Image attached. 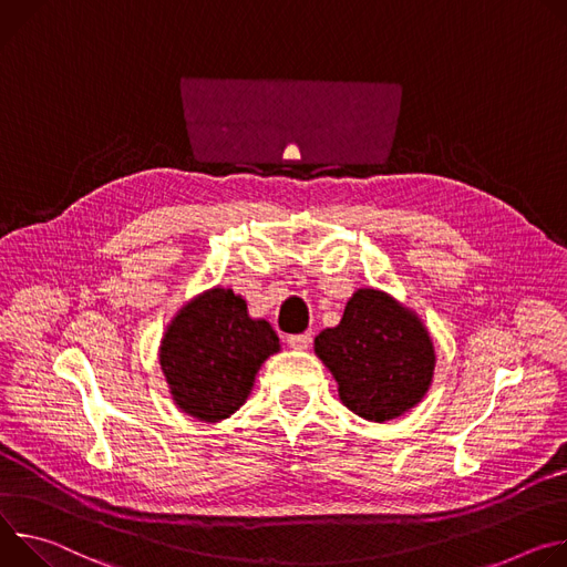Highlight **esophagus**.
Masks as SVG:
<instances>
[{
    "label": "esophagus",
    "instance_id": "esophagus-1",
    "mask_svg": "<svg viewBox=\"0 0 567 567\" xmlns=\"http://www.w3.org/2000/svg\"><path fill=\"white\" fill-rule=\"evenodd\" d=\"M312 342L310 333H297V336H288V344L292 349H308V344Z\"/></svg>",
    "mask_w": 567,
    "mask_h": 567
}]
</instances>
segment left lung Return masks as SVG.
<instances>
[{
	"label": "left lung",
	"mask_w": 567,
	"mask_h": 567,
	"mask_svg": "<svg viewBox=\"0 0 567 567\" xmlns=\"http://www.w3.org/2000/svg\"><path fill=\"white\" fill-rule=\"evenodd\" d=\"M316 353L336 375L342 403L379 423L416 405L434 371V349L419 318L371 288L358 290L342 322L316 338Z\"/></svg>",
	"instance_id": "1"
}]
</instances>
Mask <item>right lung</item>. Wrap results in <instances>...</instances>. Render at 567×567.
Returning a JSON list of instances; mask_svg holds the SVG:
<instances>
[{"instance_id":"right-lung-1","label":"right lung","mask_w":567,"mask_h":567,"mask_svg":"<svg viewBox=\"0 0 567 567\" xmlns=\"http://www.w3.org/2000/svg\"><path fill=\"white\" fill-rule=\"evenodd\" d=\"M275 351V329L247 318L238 295L214 288L177 312L162 340L159 364L179 410L216 423L245 403L259 367Z\"/></svg>"}]
</instances>
